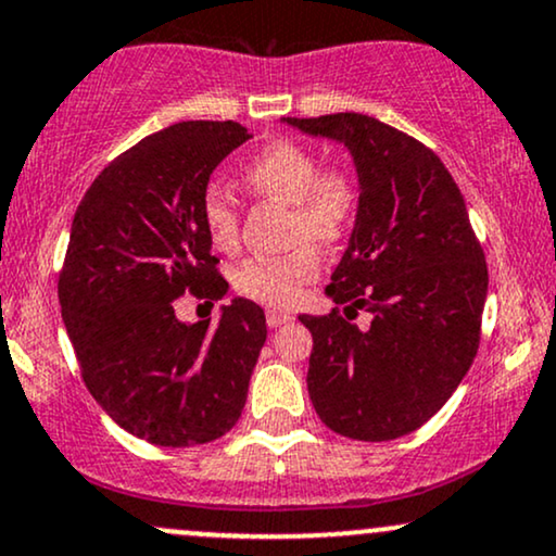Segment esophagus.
Wrapping results in <instances>:
<instances>
[{"label":"esophagus","mask_w":556,"mask_h":556,"mask_svg":"<svg viewBox=\"0 0 556 556\" xmlns=\"http://www.w3.org/2000/svg\"><path fill=\"white\" fill-rule=\"evenodd\" d=\"M292 316L285 314V311H266V324H269L271 329L282 327V324H290Z\"/></svg>","instance_id":"esophagus-1"}]
</instances>
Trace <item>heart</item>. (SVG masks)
Listing matches in <instances>:
<instances>
[{
    "mask_svg": "<svg viewBox=\"0 0 556 556\" xmlns=\"http://www.w3.org/2000/svg\"><path fill=\"white\" fill-rule=\"evenodd\" d=\"M245 182L261 195L292 203V240L331 245L353 225L358 190L348 172H321L314 151L292 140H277L245 164ZM201 222L216 248L238 242V201L222 182H208L201 193ZM318 253L303 242L282 258H251L238 269L235 285L245 295L271 305L295 303L303 287L314 282Z\"/></svg>",
    "mask_w": 556,
    "mask_h": 556,
    "instance_id": "b5f03b06",
    "label": "heart"
}]
</instances>
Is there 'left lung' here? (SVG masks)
Wrapping results in <instances>:
<instances>
[{
	"label": "left lung",
	"instance_id": "obj_1",
	"mask_svg": "<svg viewBox=\"0 0 556 556\" xmlns=\"http://www.w3.org/2000/svg\"><path fill=\"white\" fill-rule=\"evenodd\" d=\"M282 123L342 143L361 193L327 295L372 324L298 316L314 337L311 402L348 439L405 437L442 410L478 350L489 271L463 193L431 149L368 114Z\"/></svg>",
	"mask_w": 556,
	"mask_h": 556
}]
</instances>
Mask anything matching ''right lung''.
Masks as SVG:
<instances>
[{
    "label": "right lung",
    "instance_id": "1",
    "mask_svg": "<svg viewBox=\"0 0 556 556\" xmlns=\"http://www.w3.org/2000/svg\"><path fill=\"white\" fill-rule=\"evenodd\" d=\"M251 138L238 123H177L143 138L83 195L60 305L88 392L114 424L159 446L206 444L238 424L266 342L261 305L235 298L219 321L185 324V292L222 300L201 193Z\"/></svg>",
    "mask_w": 556,
    "mask_h": 556
}]
</instances>
